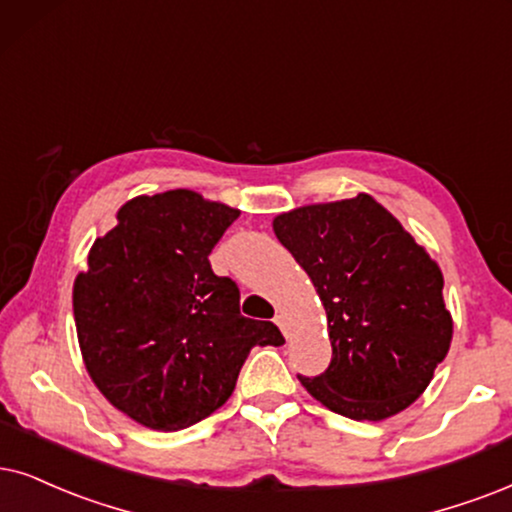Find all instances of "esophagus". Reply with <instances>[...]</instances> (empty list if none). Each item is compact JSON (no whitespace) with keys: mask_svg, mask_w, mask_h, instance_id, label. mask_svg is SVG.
Masks as SVG:
<instances>
[{"mask_svg":"<svg viewBox=\"0 0 512 512\" xmlns=\"http://www.w3.org/2000/svg\"><path fill=\"white\" fill-rule=\"evenodd\" d=\"M276 326L278 328H281V333L283 335H286V338H290V331H288V321H286V316H283V314H276Z\"/></svg>","mask_w":512,"mask_h":512,"instance_id":"obj_1","label":"esophagus"}]
</instances>
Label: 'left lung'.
I'll return each mask as SVG.
<instances>
[{
	"label": "left lung",
	"instance_id": "left-lung-1",
	"mask_svg": "<svg viewBox=\"0 0 512 512\" xmlns=\"http://www.w3.org/2000/svg\"><path fill=\"white\" fill-rule=\"evenodd\" d=\"M274 234L312 278L328 319L331 366L297 375L304 390L352 420L411 406L454 333L437 262L368 193L283 212Z\"/></svg>",
	"mask_w": 512,
	"mask_h": 512
}]
</instances>
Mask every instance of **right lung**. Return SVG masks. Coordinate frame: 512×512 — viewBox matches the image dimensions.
I'll list each match as a JSON object with an SVG mask.
<instances>
[{
  "label": "right lung",
  "mask_w": 512,
  "mask_h": 512,
  "mask_svg": "<svg viewBox=\"0 0 512 512\" xmlns=\"http://www.w3.org/2000/svg\"><path fill=\"white\" fill-rule=\"evenodd\" d=\"M241 212L189 189L137 196L96 238L73 286L82 359L115 409L177 432L234 392L255 345H283L271 321L241 316V290L208 255Z\"/></svg>",
  "instance_id": "add662e5"
}]
</instances>
